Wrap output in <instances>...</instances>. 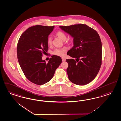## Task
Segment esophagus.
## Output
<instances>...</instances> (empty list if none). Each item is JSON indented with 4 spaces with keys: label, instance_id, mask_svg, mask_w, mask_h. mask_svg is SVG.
I'll use <instances>...</instances> for the list:
<instances>
[{
    "label": "esophagus",
    "instance_id": "esophagus-1",
    "mask_svg": "<svg viewBox=\"0 0 121 121\" xmlns=\"http://www.w3.org/2000/svg\"><path fill=\"white\" fill-rule=\"evenodd\" d=\"M62 60L63 61H65L66 60V59L64 58H62Z\"/></svg>",
    "mask_w": 121,
    "mask_h": 121
}]
</instances>
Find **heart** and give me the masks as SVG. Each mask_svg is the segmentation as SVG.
Masks as SVG:
<instances>
[{
  "label": "heart",
  "instance_id": "obj_1",
  "mask_svg": "<svg viewBox=\"0 0 121 121\" xmlns=\"http://www.w3.org/2000/svg\"><path fill=\"white\" fill-rule=\"evenodd\" d=\"M56 35L62 40L65 41L66 39V35L65 33L61 31H58L56 32ZM47 43L48 45H50L52 43V38L50 37H48L47 40ZM67 51L65 48H56L52 52L53 55L60 56H63L65 55V53Z\"/></svg>",
  "mask_w": 121,
  "mask_h": 121
}]
</instances>
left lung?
I'll return each mask as SVG.
<instances>
[{
  "label": "left lung",
  "mask_w": 121,
  "mask_h": 121,
  "mask_svg": "<svg viewBox=\"0 0 121 121\" xmlns=\"http://www.w3.org/2000/svg\"><path fill=\"white\" fill-rule=\"evenodd\" d=\"M73 38V46L67 54L74 59H66L69 80L78 85L91 82L99 73L102 64V47L98 33L86 25L60 26Z\"/></svg>",
  "instance_id": "obj_1"
}]
</instances>
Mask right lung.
<instances>
[{"instance_id":"add662e5","label":"right lung","mask_w":121,"mask_h":121,"mask_svg":"<svg viewBox=\"0 0 121 121\" xmlns=\"http://www.w3.org/2000/svg\"><path fill=\"white\" fill-rule=\"evenodd\" d=\"M54 26L36 25L29 28L21 35L17 43V53L21 69L26 78L37 85H43L52 79L61 58L52 56L46 63L42 60L47 52L48 35Z\"/></svg>"}]
</instances>
